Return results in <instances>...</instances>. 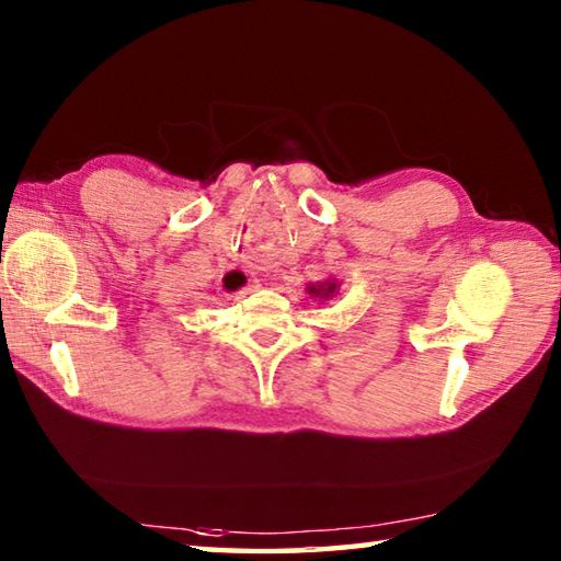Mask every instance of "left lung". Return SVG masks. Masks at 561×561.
Segmentation results:
<instances>
[{"instance_id": "8db88e82", "label": "left lung", "mask_w": 561, "mask_h": 561, "mask_svg": "<svg viewBox=\"0 0 561 561\" xmlns=\"http://www.w3.org/2000/svg\"><path fill=\"white\" fill-rule=\"evenodd\" d=\"M334 289V284H332V287H329V291H332ZM324 295H327V291H324Z\"/></svg>"}]
</instances>
